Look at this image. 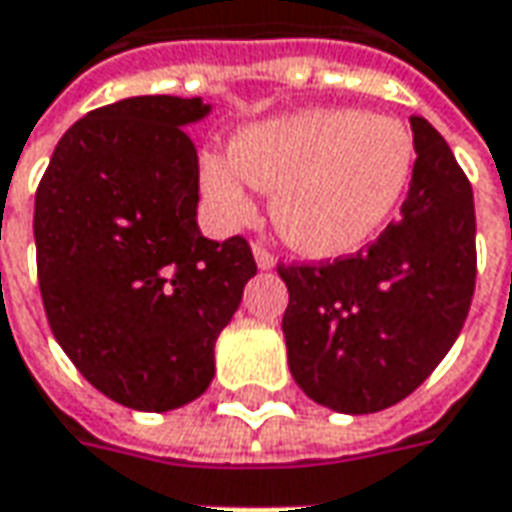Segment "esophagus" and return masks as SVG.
<instances>
[{"mask_svg": "<svg viewBox=\"0 0 512 512\" xmlns=\"http://www.w3.org/2000/svg\"><path fill=\"white\" fill-rule=\"evenodd\" d=\"M253 256H256V265L262 267V270H270V267L276 265V256L262 242H253Z\"/></svg>", "mask_w": 512, "mask_h": 512, "instance_id": "obj_1", "label": "esophagus"}]
</instances>
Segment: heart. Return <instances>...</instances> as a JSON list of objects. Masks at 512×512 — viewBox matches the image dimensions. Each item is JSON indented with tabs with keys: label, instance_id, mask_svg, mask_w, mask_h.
I'll list each match as a JSON object with an SVG mask.
<instances>
[{
	"label": "heart",
	"instance_id": "obj_1",
	"mask_svg": "<svg viewBox=\"0 0 512 512\" xmlns=\"http://www.w3.org/2000/svg\"><path fill=\"white\" fill-rule=\"evenodd\" d=\"M413 173L416 142L399 119L316 108L242 130L230 159L202 162V187L230 222L253 210L247 185L270 190L285 242L310 256H342L390 222Z\"/></svg>",
	"mask_w": 512,
	"mask_h": 512
}]
</instances>
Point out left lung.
I'll list each match as a JSON object with an SVG mask.
<instances>
[{
	"label": "left lung",
	"mask_w": 512,
	"mask_h": 512,
	"mask_svg": "<svg viewBox=\"0 0 512 512\" xmlns=\"http://www.w3.org/2000/svg\"><path fill=\"white\" fill-rule=\"evenodd\" d=\"M416 173L376 242L333 262H279L287 364L313 402L376 413L402 402L462 333L476 290L473 187L442 133L410 116Z\"/></svg>",
	"instance_id": "obj_1"
}]
</instances>
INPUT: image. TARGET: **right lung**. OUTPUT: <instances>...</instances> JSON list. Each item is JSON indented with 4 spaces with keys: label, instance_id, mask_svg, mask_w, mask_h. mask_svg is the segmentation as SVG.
<instances>
[{
    "label": "right lung",
    "instance_id": "add662e5",
    "mask_svg": "<svg viewBox=\"0 0 512 512\" xmlns=\"http://www.w3.org/2000/svg\"><path fill=\"white\" fill-rule=\"evenodd\" d=\"M202 99L133 96L59 139L36 187L33 239L48 325L113 402L165 413L213 379V344L256 259L196 227Z\"/></svg>",
    "mask_w": 512,
    "mask_h": 512
}]
</instances>
